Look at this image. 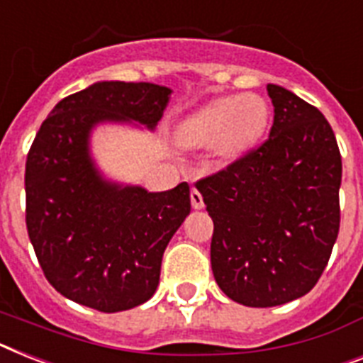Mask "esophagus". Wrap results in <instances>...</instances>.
Here are the masks:
<instances>
[{
	"label": "esophagus",
	"instance_id": "obj_1",
	"mask_svg": "<svg viewBox=\"0 0 363 363\" xmlns=\"http://www.w3.org/2000/svg\"><path fill=\"white\" fill-rule=\"evenodd\" d=\"M190 201H191V207H194V208H203V207H205V203H203V196H201V194H199V190H196V188H191Z\"/></svg>",
	"mask_w": 363,
	"mask_h": 363
}]
</instances>
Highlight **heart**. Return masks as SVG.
Masks as SVG:
<instances>
[{"instance_id":"1","label":"heart","mask_w":363,"mask_h":363,"mask_svg":"<svg viewBox=\"0 0 363 363\" xmlns=\"http://www.w3.org/2000/svg\"><path fill=\"white\" fill-rule=\"evenodd\" d=\"M268 108L253 93L231 95L203 106L177 128L179 143L190 149L216 145L218 155L235 158L246 152L263 135Z\"/></svg>"}]
</instances>
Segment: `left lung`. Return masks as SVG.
I'll return each instance as SVG.
<instances>
[{"label": "left lung", "instance_id": "left-lung-1", "mask_svg": "<svg viewBox=\"0 0 363 363\" xmlns=\"http://www.w3.org/2000/svg\"><path fill=\"white\" fill-rule=\"evenodd\" d=\"M268 140L196 182L214 222L211 264L229 298L272 308L319 281L340 233L341 155L315 106L267 85Z\"/></svg>", "mask_w": 363, "mask_h": 363}]
</instances>
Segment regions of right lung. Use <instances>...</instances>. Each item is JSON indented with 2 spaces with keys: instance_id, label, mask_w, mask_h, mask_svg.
Instances as JSON below:
<instances>
[{
  "instance_id": "1",
  "label": "right lung",
  "mask_w": 363,
  "mask_h": 363,
  "mask_svg": "<svg viewBox=\"0 0 363 363\" xmlns=\"http://www.w3.org/2000/svg\"><path fill=\"white\" fill-rule=\"evenodd\" d=\"M172 89L99 82L50 111L26 162V225L50 285L104 313L143 304L160 281L162 255L190 214V186L147 191L106 181L89 155L100 123L155 128Z\"/></svg>"
}]
</instances>
